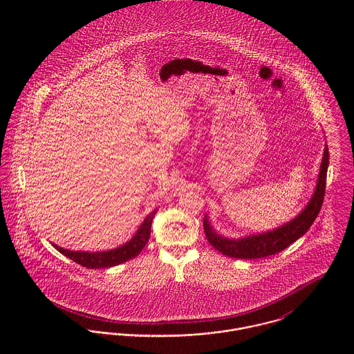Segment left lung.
<instances>
[{"label":"left lung","instance_id":"8db88e82","mask_svg":"<svg viewBox=\"0 0 354 354\" xmlns=\"http://www.w3.org/2000/svg\"><path fill=\"white\" fill-rule=\"evenodd\" d=\"M328 158H330L328 149L326 146L323 152L316 189L310 201L306 204V207L301 211V214H299L295 219L267 233L254 234L241 240H230L219 236L209 225L207 216H204L203 226H204V233L208 243L222 254H226L229 257H236V259H260V257L275 254L288 248L290 244H293L296 240H299L308 232V229L312 226L313 221L316 219L322 208L324 192H326Z\"/></svg>","mask_w":354,"mask_h":354}]
</instances>
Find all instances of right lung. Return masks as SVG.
<instances>
[{"label": "right lung", "instance_id": "add662e5", "mask_svg": "<svg viewBox=\"0 0 354 354\" xmlns=\"http://www.w3.org/2000/svg\"><path fill=\"white\" fill-rule=\"evenodd\" d=\"M158 209H153L151 214L147 215L145 222L140 225L139 230L136 234L124 245L110 250V251H103V252H79V251H69L64 250L55 244L53 247L64 256L72 259L75 263L86 267V268H107L113 267L117 264H121L129 259L136 257L142 250L146 247L149 243L150 234H151V223L155 214Z\"/></svg>", "mask_w": 354, "mask_h": 354}]
</instances>
